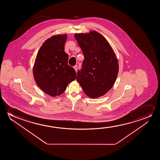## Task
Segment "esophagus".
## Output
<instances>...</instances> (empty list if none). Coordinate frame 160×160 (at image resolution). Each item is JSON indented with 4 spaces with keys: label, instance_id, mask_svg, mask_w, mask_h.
<instances>
[{
    "label": "esophagus",
    "instance_id": "1",
    "mask_svg": "<svg viewBox=\"0 0 160 160\" xmlns=\"http://www.w3.org/2000/svg\"><path fill=\"white\" fill-rule=\"evenodd\" d=\"M74 68L76 72H77V70H78V66H77V65L75 66L74 67Z\"/></svg>",
    "mask_w": 160,
    "mask_h": 160
}]
</instances>
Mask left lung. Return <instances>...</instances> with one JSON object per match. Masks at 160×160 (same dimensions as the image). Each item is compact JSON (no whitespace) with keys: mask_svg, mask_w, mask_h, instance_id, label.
<instances>
[{"mask_svg":"<svg viewBox=\"0 0 160 160\" xmlns=\"http://www.w3.org/2000/svg\"><path fill=\"white\" fill-rule=\"evenodd\" d=\"M74 37L85 58L77 81L90 98L102 96L112 88L118 74L116 55L105 38L96 31L77 33Z\"/></svg>","mask_w":160,"mask_h":160,"instance_id":"obj_1","label":"left lung"}]
</instances>
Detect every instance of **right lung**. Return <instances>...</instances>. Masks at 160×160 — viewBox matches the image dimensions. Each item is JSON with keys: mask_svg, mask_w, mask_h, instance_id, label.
<instances>
[{"mask_svg": "<svg viewBox=\"0 0 160 160\" xmlns=\"http://www.w3.org/2000/svg\"><path fill=\"white\" fill-rule=\"evenodd\" d=\"M67 34L56 35L46 40L38 52L33 76L38 86L51 96L63 93L68 84L76 79V72L68 65L64 52Z\"/></svg>", "mask_w": 160, "mask_h": 160, "instance_id": "1", "label": "right lung"}]
</instances>
